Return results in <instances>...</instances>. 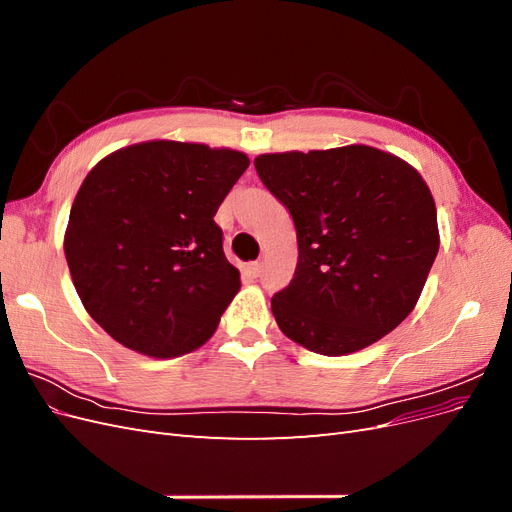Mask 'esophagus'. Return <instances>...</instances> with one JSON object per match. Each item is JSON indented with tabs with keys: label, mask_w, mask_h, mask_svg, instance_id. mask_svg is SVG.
Masks as SVG:
<instances>
[{
	"label": "esophagus",
	"mask_w": 512,
	"mask_h": 512,
	"mask_svg": "<svg viewBox=\"0 0 512 512\" xmlns=\"http://www.w3.org/2000/svg\"><path fill=\"white\" fill-rule=\"evenodd\" d=\"M260 269H262L260 262H250V265L245 267V275H247V277H252V280H254V277H258V275H260Z\"/></svg>",
	"instance_id": "esophagus-1"
}]
</instances>
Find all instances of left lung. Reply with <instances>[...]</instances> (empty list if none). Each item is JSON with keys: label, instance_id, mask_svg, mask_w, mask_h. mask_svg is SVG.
Masks as SVG:
<instances>
[{"label": "left lung", "instance_id": "1", "mask_svg": "<svg viewBox=\"0 0 512 512\" xmlns=\"http://www.w3.org/2000/svg\"><path fill=\"white\" fill-rule=\"evenodd\" d=\"M254 166L297 230L294 277L271 299L282 333L312 352L344 356L399 327L440 247L421 173L369 145L262 153Z\"/></svg>", "mask_w": 512, "mask_h": 512}]
</instances>
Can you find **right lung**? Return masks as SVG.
Segmentation results:
<instances>
[{"label": "right lung", "instance_id": "1", "mask_svg": "<svg viewBox=\"0 0 512 512\" xmlns=\"http://www.w3.org/2000/svg\"><path fill=\"white\" fill-rule=\"evenodd\" d=\"M247 166L235 149L145 141L89 170L64 252L83 307L115 342L175 359L215 333L241 277L213 215Z\"/></svg>", "mask_w": 512, "mask_h": 512}]
</instances>
